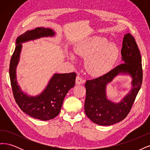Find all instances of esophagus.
Returning <instances> with one entry per match:
<instances>
[{
	"label": "esophagus",
	"mask_w": 150,
	"mask_h": 150,
	"mask_svg": "<svg viewBox=\"0 0 150 150\" xmlns=\"http://www.w3.org/2000/svg\"><path fill=\"white\" fill-rule=\"evenodd\" d=\"M83 83V79L81 76H78L76 78V84H81Z\"/></svg>",
	"instance_id": "obj_1"
}]
</instances>
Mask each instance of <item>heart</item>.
Listing matches in <instances>:
<instances>
[{"instance_id":"b5f03b06","label":"heart","mask_w":150,"mask_h":150,"mask_svg":"<svg viewBox=\"0 0 150 150\" xmlns=\"http://www.w3.org/2000/svg\"><path fill=\"white\" fill-rule=\"evenodd\" d=\"M80 56L88 59L86 69L94 76H102L110 71L119 56V49L114 43L103 38H94L76 48Z\"/></svg>"}]
</instances>
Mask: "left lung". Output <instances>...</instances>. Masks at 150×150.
Instances as JSON below:
<instances>
[{
    "label": "left lung",
    "instance_id": "8db88e82",
    "mask_svg": "<svg viewBox=\"0 0 150 150\" xmlns=\"http://www.w3.org/2000/svg\"><path fill=\"white\" fill-rule=\"evenodd\" d=\"M122 59L126 63L117 66L99 78L86 80V97L84 103L86 115L94 123L109 126L123 120L133 106L143 81L142 57L137 41L130 33L122 40ZM120 72H126L133 77L134 88L120 103L115 104L105 97V85Z\"/></svg>",
    "mask_w": 150,
    "mask_h": 150
}]
</instances>
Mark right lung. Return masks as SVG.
Returning <instances> with one entry per match:
<instances>
[{
    "mask_svg": "<svg viewBox=\"0 0 150 150\" xmlns=\"http://www.w3.org/2000/svg\"><path fill=\"white\" fill-rule=\"evenodd\" d=\"M54 34L52 29L38 28L28 30L20 35L16 40L17 44L12 56L9 66L11 84L16 103L26 114L34 118L44 121L52 120L59 114L66 94L75 85L76 74L75 72L55 74L41 94L35 97H29L22 93L17 85L16 67L22 47L21 43Z\"/></svg>",
    "mask_w": 150,
    "mask_h": 150,
    "instance_id": "obj_1",
    "label": "right lung"
}]
</instances>
